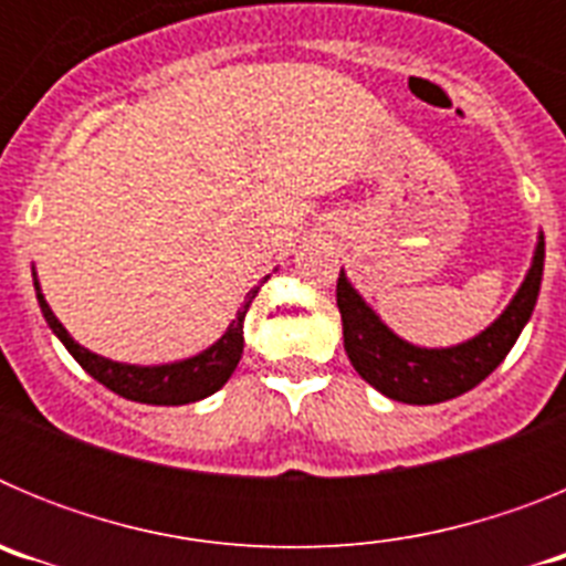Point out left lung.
I'll use <instances>...</instances> for the list:
<instances>
[{
    "label": "left lung",
    "instance_id": "obj_1",
    "mask_svg": "<svg viewBox=\"0 0 566 566\" xmlns=\"http://www.w3.org/2000/svg\"><path fill=\"white\" fill-rule=\"evenodd\" d=\"M544 274V234L533 254V266L524 277L516 297L510 300L502 317L479 337L453 348H419L385 326L382 319L365 306L343 272L337 277V308L343 317L345 354L359 377L374 385L388 399L408 405H433L453 399L476 388L484 377L496 371L499 363L516 345L536 308Z\"/></svg>",
    "mask_w": 566,
    "mask_h": 566
}]
</instances>
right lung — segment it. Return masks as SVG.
Returning a JSON list of instances; mask_svg holds the SVG:
<instances>
[{"instance_id": "obj_1", "label": "right lung", "mask_w": 566, "mask_h": 566, "mask_svg": "<svg viewBox=\"0 0 566 566\" xmlns=\"http://www.w3.org/2000/svg\"><path fill=\"white\" fill-rule=\"evenodd\" d=\"M266 283V280H263ZM36 286L39 306H42L44 319L48 326L53 328L59 339L64 343L73 359L82 365L84 371L93 379H98L102 385H107L109 391L118 394L124 399H133V402H147V405H187L198 402V399L209 397L218 388H223L232 371L238 368L240 354H243V319H247L249 306H252L254 294L260 286H254L247 294V303L238 308V317L229 323L227 334L214 345H209L207 352L195 354V357L181 359V363L169 365H127V363H113L107 357H98V354L87 352L84 345H78L76 339L70 337L67 328L56 319V314L50 312L48 300L39 292Z\"/></svg>"}]
</instances>
